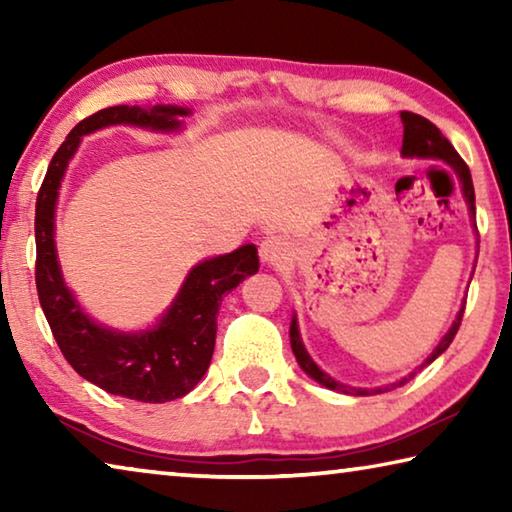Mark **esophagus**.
Segmentation results:
<instances>
[{
  "instance_id": "obj_1",
  "label": "esophagus",
  "mask_w": 512,
  "mask_h": 512,
  "mask_svg": "<svg viewBox=\"0 0 512 512\" xmlns=\"http://www.w3.org/2000/svg\"><path fill=\"white\" fill-rule=\"evenodd\" d=\"M287 255H289L287 244L277 237H266L262 244H259V257H262V262L268 266L282 264L284 259H287Z\"/></svg>"
}]
</instances>
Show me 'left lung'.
<instances>
[{
  "mask_svg": "<svg viewBox=\"0 0 512 512\" xmlns=\"http://www.w3.org/2000/svg\"><path fill=\"white\" fill-rule=\"evenodd\" d=\"M400 117H402V124H404V140H402V155H404V158H429V160L445 162L447 167L456 173L458 183H461V192H463V198H465V203H467V210H470V216H472V221H474V219H476L474 185H472L470 169H467V164L463 162L461 155L456 153V149H454L452 144H449L447 137H445L443 133H440L438 128L433 126L429 119L415 115V112H409V110H402ZM474 228H476V223H474ZM463 311H465V305H463L461 311H458V314H456V320L452 323V327L447 329V334L443 336V339H440V343L436 345V348H433V352L429 354V357L424 359V363H422V366H420L418 370H422L424 366H429L431 361H436V359L440 357V354H443V352L449 348V343L454 341L458 327H461ZM289 336H291V350H293V354H296V361L300 363V368L305 370L311 379L318 381L320 386L329 388V391H339V393H345V395L384 393V391H391V388L404 386L406 381L415 377V372H411L409 377L395 381V384H391V386L375 388V391H368V388H352V386H345V384H339V381L329 377L325 370H320V368L316 366V361L309 357L305 343H302V339H300V329H298V318H296V316L291 318Z\"/></svg>",
  "mask_w": 512,
  "mask_h": 512,
  "instance_id": "obj_1",
  "label": "left lung"
}]
</instances>
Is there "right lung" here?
<instances>
[{
    "mask_svg": "<svg viewBox=\"0 0 512 512\" xmlns=\"http://www.w3.org/2000/svg\"><path fill=\"white\" fill-rule=\"evenodd\" d=\"M187 115L192 110L183 106H112L85 117L51 158L36 201V287L60 352L94 386L149 404L178 400L203 379L212 361L221 300L259 271L257 248L246 244L198 262L158 323L140 332H119L85 314L63 280L54 239L56 203L81 137L119 124L178 133Z\"/></svg>",
    "mask_w": 512,
    "mask_h": 512,
    "instance_id": "right-lung-1",
    "label": "right lung"
}]
</instances>
